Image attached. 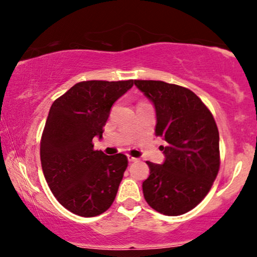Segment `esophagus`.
<instances>
[{
	"mask_svg": "<svg viewBox=\"0 0 257 257\" xmlns=\"http://www.w3.org/2000/svg\"><path fill=\"white\" fill-rule=\"evenodd\" d=\"M127 159H128L130 163H133V161L138 160V158H135V157H132V156H127Z\"/></svg>",
	"mask_w": 257,
	"mask_h": 257,
	"instance_id": "34e87169",
	"label": "esophagus"
}]
</instances>
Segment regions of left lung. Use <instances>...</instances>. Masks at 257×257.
I'll list each match as a JSON object with an SVG mask.
<instances>
[{
  "label": "left lung",
  "mask_w": 257,
  "mask_h": 257,
  "mask_svg": "<svg viewBox=\"0 0 257 257\" xmlns=\"http://www.w3.org/2000/svg\"><path fill=\"white\" fill-rule=\"evenodd\" d=\"M156 110V136L163 164L146 161L150 177L143 182L146 202L165 215L189 212L202 201L220 167L219 131L201 99L186 87L161 80H135Z\"/></svg>",
  "instance_id": "obj_1"
}]
</instances>
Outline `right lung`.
Returning <instances> with one entry per match:
<instances>
[{"label": "right lung", "instance_id": "obj_1", "mask_svg": "<svg viewBox=\"0 0 257 257\" xmlns=\"http://www.w3.org/2000/svg\"><path fill=\"white\" fill-rule=\"evenodd\" d=\"M133 80H87L73 85L52 103L41 140V163L52 194L79 216H97L110 208L127 167V158L94 151L103 138L112 105Z\"/></svg>", "mask_w": 257, "mask_h": 257}]
</instances>
